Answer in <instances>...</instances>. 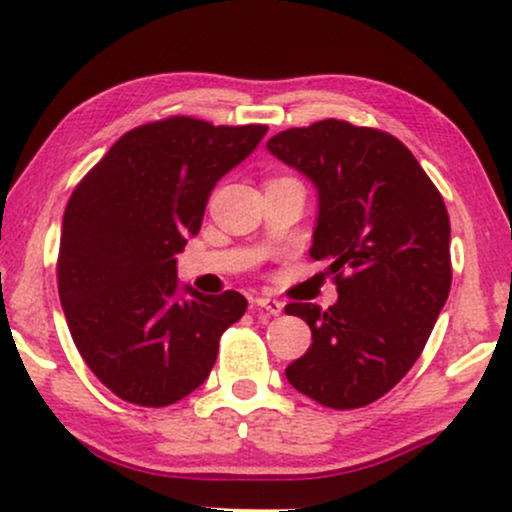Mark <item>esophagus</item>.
<instances>
[{
	"label": "esophagus",
	"instance_id": "34e87169",
	"mask_svg": "<svg viewBox=\"0 0 512 512\" xmlns=\"http://www.w3.org/2000/svg\"><path fill=\"white\" fill-rule=\"evenodd\" d=\"M254 305L258 307V310H265L268 314H275V317H277L279 312H282V307H284L277 298H270V296H258L254 300Z\"/></svg>",
	"mask_w": 512,
	"mask_h": 512
}]
</instances>
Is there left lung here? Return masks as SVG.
Returning <instances> with one entry per match:
<instances>
[{
  "mask_svg": "<svg viewBox=\"0 0 512 512\" xmlns=\"http://www.w3.org/2000/svg\"><path fill=\"white\" fill-rule=\"evenodd\" d=\"M268 149L317 186L310 256L331 261L338 289L326 312L286 305L312 331L286 380L326 408H363L419 359L450 293L443 195L401 139L338 118L279 132Z\"/></svg>",
  "mask_w": 512,
  "mask_h": 512,
  "instance_id": "obj_1",
  "label": "left lung"
}]
</instances>
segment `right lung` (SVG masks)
<instances>
[{
    "instance_id": "right-lung-1",
    "label": "right lung",
    "mask_w": 512,
    "mask_h": 512,
    "mask_svg": "<svg viewBox=\"0 0 512 512\" xmlns=\"http://www.w3.org/2000/svg\"><path fill=\"white\" fill-rule=\"evenodd\" d=\"M268 125L170 116L125 132L74 188L62 219L58 291L93 375L123 401L165 408L207 380L223 331L247 310L181 286L177 256L209 193Z\"/></svg>"
}]
</instances>
